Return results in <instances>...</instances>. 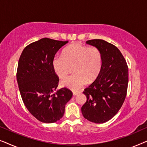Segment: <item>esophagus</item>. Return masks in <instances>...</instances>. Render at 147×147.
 <instances>
[{
  "label": "esophagus",
  "mask_w": 147,
  "mask_h": 147,
  "mask_svg": "<svg viewBox=\"0 0 147 147\" xmlns=\"http://www.w3.org/2000/svg\"><path fill=\"white\" fill-rule=\"evenodd\" d=\"M78 94H79V92H73V95H74V96H76V95H78Z\"/></svg>",
  "instance_id": "1"
}]
</instances>
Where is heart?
Returning a JSON list of instances; mask_svg holds the SVG:
<instances>
[{"label": "heart", "instance_id": "obj_1", "mask_svg": "<svg viewBox=\"0 0 147 147\" xmlns=\"http://www.w3.org/2000/svg\"><path fill=\"white\" fill-rule=\"evenodd\" d=\"M102 65V55L96 47H88L80 43L71 44L65 48L62 56H57L52 61L53 71L59 78L69 73L71 67L75 74L63 80L61 85L73 91H78L92 82L100 74Z\"/></svg>", "mask_w": 147, "mask_h": 147}]
</instances>
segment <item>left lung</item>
<instances>
[{
    "instance_id": "left-lung-1",
    "label": "left lung",
    "mask_w": 147,
    "mask_h": 147,
    "mask_svg": "<svg viewBox=\"0 0 147 147\" xmlns=\"http://www.w3.org/2000/svg\"><path fill=\"white\" fill-rule=\"evenodd\" d=\"M98 48L102 65L95 81L83 92L87 100L81 108L84 117L94 123H104L113 118L122 107L127 92L128 68L116 46L102 39L86 41Z\"/></svg>"
}]
</instances>
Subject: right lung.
Wrapping results in <instances>:
<instances>
[{
    "instance_id": "right-lung-1",
    "label": "right lung",
    "mask_w": 147,
    "mask_h": 147,
    "mask_svg": "<svg viewBox=\"0 0 147 147\" xmlns=\"http://www.w3.org/2000/svg\"><path fill=\"white\" fill-rule=\"evenodd\" d=\"M67 43L43 38L27 45L20 56L17 80L22 100L30 113L42 122L53 123L61 119L65 104L73 95L66 88L53 93L59 78L53 71L52 61Z\"/></svg>"
}]
</instances>
